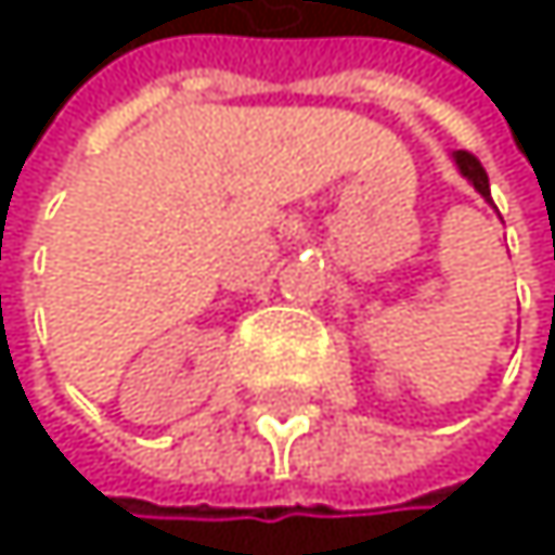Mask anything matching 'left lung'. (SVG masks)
Returning <instances> with one entry per match:
<instances>
[{"instance_id":"obj_1","label":"left lung","mask_w":555,"mask_h":555,"mask_svg":"<svg viewBox=\"0 0 555 555\" xmlns=\"http://www.w3.org/2000/svg\"><path fill=\"white\" fill-rule=\"evenodd\" d=\"M453 159H456V166H460V172L473 182V189H476V193L486 199V203H493V199H489V176H486V169L479 166V159L473 156V153H466V149H456V153H453Z\"/></svg>"}]
</instances>
